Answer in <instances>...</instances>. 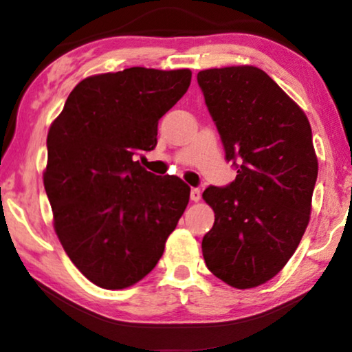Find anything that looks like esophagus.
<instances>
[{"label":"esophagus","instance_id":"1","mask_svg":"<svg viewBox=\"0 0 352 352\" xmlns=\"http://www.w3.org/2000/svg\"><path fill=\"white\" fill-rule=\"evenodd\" d=\"M201 199V192L199 187H192L190 189V200L192 201H199Z\"/></svg>","mask_w":352,"mask_h":352}]
</instances>
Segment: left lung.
<instances>
[{"instance_id": "1", "label": "left lung", "mask_w": 352, "mask_h": 352, "mask_svg": "<svg viewBox=\"0 0 352 352\" xmlns=\"http://www.w3.org/2000/svg\"><path fill=\"white\" fill-rule=\"evenodd\" d=\"M197 81L237 176L206 187L214 224L201 240L206 266L230 287L271 280L309 223L317 157L306 115L252 65L201 70Z\"/></svg>"}]
</instances>
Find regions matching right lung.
Returning <instances> with one entry per match:
<instances>
[{
    "instance_id": "obj_1",
    "label": "right lung",
    "mask_w": 352,
    "mask_h": 352,
    "mask_svg": "<svg viewBox=\"0 0 352 352\" xmlns=\"http://www.w3.org/2000/svg\"><path fill=\"white\" fill-rule=\"evenodd\" d=\"M190 70L131 67L85 78L47 133L43 175L65 253L98 287L120 290L157 266L190 187L134 157L157 146L158 120L186 94Z\"/></svg>"
}]
</instances>
